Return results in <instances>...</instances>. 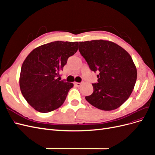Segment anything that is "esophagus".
Masks as SVG:
<instances>
[{
    "label": "esophagus",
    "instance_id": "34e87169",
    "mask_svg": "<svg viewBox=\"0 0 155 155\" xmlns=\"http://www.w3.org/2000/svg\"><path fill=\"white\" fill-rule=\"evenodd\" d=\"M75 85H76L77 87H80L81 83H75Z\"/></svg>",
    "mask_w": 155,
    "mask_h": 155
}]
</instances>
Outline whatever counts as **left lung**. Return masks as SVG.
<instances>
[{
	"label": "left lung",
	"mask_w": 155,
	"mask_h": 155,
	"mask_svg": "<svg viewBox=\"0 0 155 155\" xmlns=\"http://www.w3.org/2000/svg\"><path fill=\"white\" fill-rule=\"evenodd\" d=\"M79 51L92 71L99 72L97 83L86 100L97 109L112 110L124 104L132 93L137 70L130 54L106 40L79 42Z\"/></svg>",
	"instance_id": "1"
}]
</instances>
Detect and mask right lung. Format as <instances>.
Instances as JSON below:
<instances>
[{
    "mask_svg": "<svg viewBox=\"0 0 155 155\" xmlns=\"http://www.w3.org/2000/svg\"><path fill=\"white\" fill-rule=\"evenodd\" d=\"M78 42L57 41L33 50L23 62L19 78L25 99L37 111L46 113L61 106L72 83L58 78L70 56L78 51Z\"/></svg>",
    "mask_w": 155,
    "mask_h": 155,
    "instance_id": "1",
    "label": "right lung"
}]
</instances>
